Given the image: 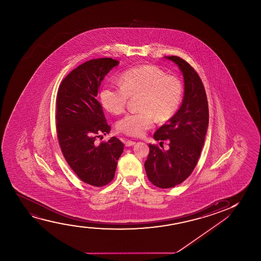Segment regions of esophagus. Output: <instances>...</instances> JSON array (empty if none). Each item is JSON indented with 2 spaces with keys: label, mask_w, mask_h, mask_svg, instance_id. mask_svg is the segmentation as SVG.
<instances>
[{
  "label": "esophagus",
  "mask_w": 261,
  "mask_h": 261,
  "mask_svg": "<svg viewBox=\"0 0 261 261\" xmlns=\"http://www.w3.org/2000/svg\"><path fill=\"white\" fill-rule=\"evenodd\" d=\"M136 143V142H134V141H131V140H127V141H125V146L129 147V146H133L134 144Z\"/></svg>",
  "instance_id": "obj_1"
}]
</instances>
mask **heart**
<instances>
[{
    "label": "heart",
    "instance_id": "obj_1",
    "mask_svg": "<svg viewBox=\"0 0 261 261\" xmlns=\"http://www.w3.org/2000/svg\"><path fill=\"white\" fill-rule=\"evenodd\" d=\"M121 87L105 85L99 97L102 106L114 115L122 114L129 98L139 96L137 109L117 124L118 132L129 136H141L151 128L155 118L166 121L177 111L182 100L184 87L177 77L168 75L152 65L129 68L119 76Z\"/></svg>",
    "mask_w": 261,
    "mask_h": 261
}]
</instances>
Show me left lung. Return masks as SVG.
I'll return each mask as SVG.
<instances>
[{
  "instance_id": "1",
  "label": "left lung",
  "mask_w": 261,
  "mask_h": 261,
  "mask_svg": "<svg viewBox=\"0 0 261 261\" xmlns=\"http://www.w3.org/2000/svg\"><path fill=\"white\" fill-rule=\"evenodd\" d=\"M182 71L185 95L177 112L154 134L156 141L168 140V150L149 144L144 168L150 182L167 189L184 182L193 173L208 125V105L203 84L194 68L177 56H168Z\"/></svg>"
}]
</instances>
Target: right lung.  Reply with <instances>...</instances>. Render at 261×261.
Returning <instances> with one entry per match:
<instances>
[{"label": "right lung", "mask_w": 261, "mask_h": 261, "mask_svg": "<svg viewBox=\"0 0 261 261\" xmlns=\"http://www.w3.org/2000/svg\"><path fill=\"white\" fill-rule=\"evenodd\" d=\"M118 61L94 59L72 70L59 86L56 129L65 160L83 182L95 187L114 178L124 144L117 137L98 145L95 140L111 131L98 100L100 83Z\"/></svg>", "instance_id": "obj_1"}]
</instances>
